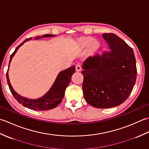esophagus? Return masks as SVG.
Instances as JSON below:
<instances>
[{
  "instance_id": "34e87169",
  "label": "esophagus",
  "mask_w": 149,
  "mask_h": 149,
  "mask_svg": "<svg viewBox=\"0 0 149 149\" xmlns=\"http://www.w3.org/2000/svg\"><path fill=\"white\" fill-rule=\"evenodd\" d=\"M75 70H76L77 72H80L81 70V66L80 64H79V63L76 64V65H75Z\"/></svg>"
}]
</instances>
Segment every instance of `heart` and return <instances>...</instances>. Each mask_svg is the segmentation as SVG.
Listing matches in <instances>:
<instances>
[{
    "mask_svg": "<svg viewBox=\"0 0 149 149\" xmlns=\"http://www.w3.org/2000/svg\"><path fill=\"white\" fill-rule=\"evenodd\" d=\"M93 42V39L91 38H85L83 40H81V43L83 44L84 46L88 47L90 46L91 43ZM98 44L97 42H94L93 44V48H96L97 47Z\"/></svg>",
    "mask_w": 149,
    "mask_h": 149,
    "instance_id": "b5f03b06",
    "label": "heart"
}]
</instances>
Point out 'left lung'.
Instances as JSON below:
<instances>
[{"instance_id":"1","label":"left lung","mask_w":149,"mask_h":149,"mask_svg":"<svg viewBox=\"0 0 149 149\" xmlns=\"http://www.w3.org/2000/svg\"><path fill=\"white\" fill-rule=\"evenodd\" d=\"M108 51L88 58L83 64V91L86 102L97 108L122 104L133 89L137 75L133 50L113 33H104Z\"/></svg>"}]
</instances>
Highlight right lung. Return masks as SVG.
<instances>
[{"label": "right lung", "instance_id": "right-lung-1", "mask_svg": "<svg viewBox=\"0 0 149 149\" xmlns=\"http://www.w3.org/2000/svg\"><path fill=\"white\" fill-rule=\"evenodd\" d=\"M56 35H54V34H44L42 36L36 37L34 40H38L40 38H42L54 37ZM30 40H32V38H29L25 40L20 45H18L16 48L14 52L10 56V60H9V63L8 65L9 68V66H10L12 58H13V56H15L17 50L19 49V48L22 45H24V43H26ZM75 66H72L71 67L65 70L60 72L58 75V76H57L54 83H53L49 90L45 95H43L42 97L34 99H28V98L22 96L20 94L16 92L14 90L13 88L12 87L10 81H9L8 70L7 72V74H6V77H7V81L9 90H10L13 95L15 98V99L19 103L21 104L22 106L37 111H45L54 108V107H56L61 103L62 99L64 97L66 88H67L70 82L71 81V77L72 75L75 73Z\"/></svg>", "mask_w": 149, "mask_h": 149}]
</instances>
